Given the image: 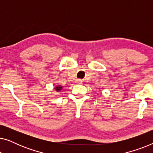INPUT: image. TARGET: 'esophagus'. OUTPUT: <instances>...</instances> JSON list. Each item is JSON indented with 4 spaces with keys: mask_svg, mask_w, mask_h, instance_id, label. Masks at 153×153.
<instances>
[{
    "mask_svg": "<svg viewBox=\"0 0 153 153\" xmlns=\"http://www.w3.org/2000/svg\"><path fill=\"white\" fill-rule=\"evenodd\" d=\"M76 83H82V80H81V79H77V80L76 81Z\"/></svg>",
    "mask_w": 153,
    "mask_h": 153,
    "instance_id": "34e87169",
    "label": "esophagus"
}]
</instances>
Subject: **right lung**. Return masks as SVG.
Masks as SVG:
<instances>
[{
	"label": "right lung",
	"instance_id": "obj_1",
	"mask_svg": "<svg viewBox=\"0 0 153 153\" xmlns=\"http://www.w3.org/2000/svg\"><path fill=\"white\" fill-rule=\"evenodd\" d=\"M55 89L56 90V91H60V90L62 89V86H60V85H58V86L56 87Z\"/></svg>",
	"mask_w": 153,
	"mask_h": 153
}]
</instances>
